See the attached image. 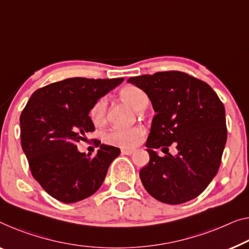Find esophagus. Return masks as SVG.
Instances as JSON below:
<instances>
[{
	"instance_id": "34e87169",
	"label": "esophagus",
	"mask_w": 249,
	"mask_h": 249,
	"mask_svg": "<svg viewBox=\"0 0 249 249\" xmlns=\"http://www.w3.org/2000/svg\"><path fill=\"white\" fill-rule=\"evenodd\" d=\"M134 153V150H122V154L125 155H131Z\"/></svg>"
}]
</instances>
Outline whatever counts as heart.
<instances>
[{"mask_svg":"<svg viewBox=\"0 0 249 249\" xmlns=\"http://www.w3.org/2000/svg\"><path fill=\"white\" fill-rule=\"evenodd\" d=\"M120 96L136 109H142L147 105L148 97L146 92L134 85H127L120 90ZM107 109V98L105 96L96 99L89 109V118L92 124L101 126L105 123ZM145 134L143 126H133L127 128H113L104 135V142L108 145L121 148H133L140 143Z\"/></svg>","mask_w":249,"mask_h":249,"instance_id":"b5f03b06","label":"heart"}]
</instances>
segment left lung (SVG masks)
Wrapping results in <instances>:
<instances>
[{"label":"left lung","mask_w":249,"mask_h":249,"mask_svg":"<svg viewBox=\"0 0 249 249\" xmlns=\"http://www.w3.org/2000/svg\"><path fill=\"white\" fill-rule=\"evenodd\" d=\"M127 81L146 92L157 112L146 141L150 162L140 171L144 188L169 205L196 198L220 166L227 141L224 104L207 83L182 71H160ZM173 142L176 157L165 152ZM160 147L164 157L153 151Z\"/></svg>","instance_id":"8db88e82"}]
</instances>
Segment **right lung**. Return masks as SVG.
<instances>
[{
  "mask_svg": "<svg viewBox=\"0 0 249 249\" xmlns=\"http://www.w3.org/2000/svg\"><path fill=\"white\" fill-rule=\"evenodd\" d=\"M123 78H68L36 89L20 116L21 145L32 177L64 203L80 201L101 188L120 148L102 144L95 157L80 153L76 143L95 126L89 109Z\"/></svg>",
  "mask_w": 249,
  "mask_h": 249,
  "instance_id": "right-lung-1",
  "label": "right lung"
}]
</instances>
